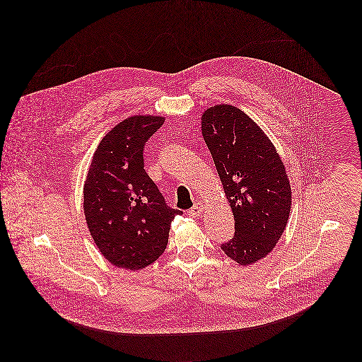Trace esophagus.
Segmentation results:
<instances>
[{
	"label": "esophagus",
	"instance_id": "34e87169",
	"mask_svg": "<svg viewBox=\"0 0 362 362\" xmlns=\"http://www.w3.org/2000/svg\"><path fill=\"white\" fill-rule=\"evenodd\" d=\"M204 211H205V205H204V204H195L194 207H192L188 213H189V216H192V217H198V216H201Z\"/></svg>",
	"mask_w": 362,
	"mask_h": 362
}]
</instances>
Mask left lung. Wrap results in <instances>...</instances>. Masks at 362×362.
<instances>
[{
	"label": "left lung",
	"mask_w": 362,
	"mask_h": 362,
	"mask_svg": "<svg viewBox=\"0 0 362 362\" xmlns=\"http://www.w3.org/2000/svg\"><path fill=\"white\" fill-rule=\"evenodd\" d=\"M202 134L234 214L228 258L251 264L281 237L291 209V187L270 139L240 108L218 104L202 115Z\"/></svg>",
	"instance_id": "left-lung-1"
}]
</instances>
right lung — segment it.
I'll list each match as a JSON object with an SVG mask.
<instances>
[{"instance_id":"right-lung-1","label":"right lung","mask_w":362,"mask_h":362,"mask_svg":"<svg viewBox=\"0 0 362 362\" xmlns=\"http://www.w3.org/2000/svg\"><path fill=\"white\" fill-rule=\"evenodd\" d=\"M164 118L134 115L117 124L99 144L83 187L90 235L114 266L139 270L158 258L171 221L181 210L167 206L145 171L144 149Z\"/></svg>"}]
</instances>
